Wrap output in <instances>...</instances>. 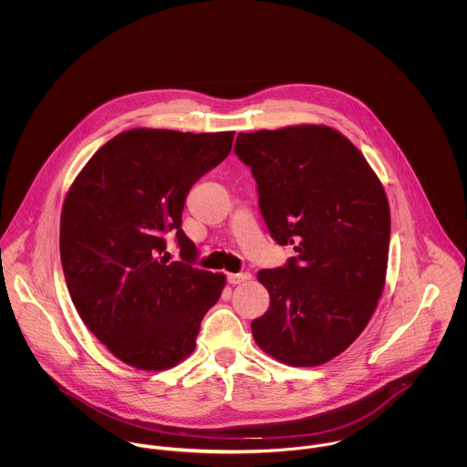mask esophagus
<instances>
[{
    "label": "esophagus",
    "mask_w": 467,
    "mask_h": 467,
    "mask_svg": "<svg viewBox=\"0 0 467 467\" xmlns=\"http://www.w3.org/2000/svg\"><path fill=\"white\" fill-rule=\"evenodd\" d=\"M228 282L230 284H243V282H246V280H250L252 278V275L250 273H228Z\"/></svg>",
    "instance_id": "1"
}]
</instances>
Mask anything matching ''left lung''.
Returning <instances> with one entry per match:
<instances>
[{
	"instance_id": "8db88e82",
	"label": "left lung",
	"mask_w": 467,
	"mask_h": 467,
	"mask_svg": "<svg viewBox=\"0 0 467 467\" xmlns=\"http://www.w3.org/2000/svg\"><path fill=\"white\" fill-rule=\"evenodd\" d=\"M271 237L293 244L284 267L261 269L269 309L255 343L280 363L318 367L363 333L381 298L390 246L387 192L358 147L329 126L239 133Z\"/></svg>"
}]
</instances>
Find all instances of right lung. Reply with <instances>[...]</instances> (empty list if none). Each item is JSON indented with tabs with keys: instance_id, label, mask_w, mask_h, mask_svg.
<instances>
[{
	"instance_id": "obj_1",
	"label": "right lung",
	"mask_w": 467,
	"mask_h": 467,
	"mask_svg": "<svg viewBox=\"0 0 467 467\" xmlns=\"http://www.w3.org/2000/svg\"><path fill=\"white\" fill-rule=\"evenodd\" d=\"M234 131L136 128L104 143L67 191L61 263L73 306L106 348L138 370H167L196 348L226 276L192 266L182 230L192 185L232 150ZM177 230L182 262L162 235Z\"/></svg>"
}]
</instances>
